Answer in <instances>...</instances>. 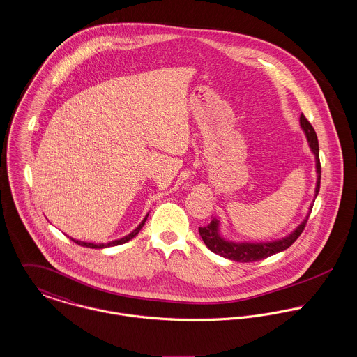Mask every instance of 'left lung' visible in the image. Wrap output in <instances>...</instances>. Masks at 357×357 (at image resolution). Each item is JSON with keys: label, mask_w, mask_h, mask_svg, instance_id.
Masks as SVG:
<instances>
[{"label": "left lung", "mask_w": 357, "mask_h": 357, "mask_svg": "<svg viewBox=\"0 0 357 357\" xmlns=\"http://www.w3.org/2000/svg\"><path fill=\"white\" fill-rule=\"evenodd\" d=\"M301 125L302 129L307 136L308 144L311 151L315 155L317 159V172H318V181H317V189H315V197L318 195L319 192V186H321V162H319V145H318V137L317 133L312 128V125L308 122V119L301 115ZM312 209V206H311ZM310 216H307L302 224L287 238L281 239V241H275L271 243H234V242H228L222 238H220L219 235V221L218 220H212L208 225L205 227H199L198 232L204 241V243L206 247L219 254L224 258L236 261V262H257L261 259H265L273 254H277L280 251L287 250L291 246L301 235H302L307 220Z\"/></svg>", "instance_id": "8db88e82"}]
</instances>
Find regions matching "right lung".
Instances as JSON below:
<instances>
[{
  "mask_svg": "<svg viewBox=\"0 0 357 357\" xmlns=\"http://www.w3.org/2000/svg\"><path fill=\"white\" fill-rule=\"evenodd\" d=\"M146 218L148 216H145V219L142 220L141 221V224L138 225L137 228L132 232V234H129L128 236H125V238H122V239H118V241H112V242H110V243H107V245H95V243H86V242H82V241H76V239H72L76 245H79V246L82 247H89V248H103V247H110V246H118V245H122V243H126V242H129L130 239H133L136 235H137L138 232H139V229L142 228V225L145 224V221H146Z\"/></svg>",
  "mask_w": 357,
  "mask_h": 357,
  "instance_id": "add662e5",
  "label": "right lung"
}]
</instances>
